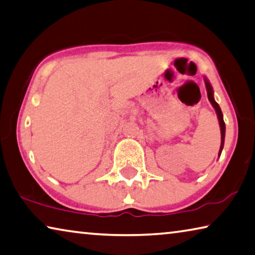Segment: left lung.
<instances>
[{
    "label": "left lung",
    "instance_id": "obj_1",
    "mask_svg": "<svg viewBox=\"0 0 255 255\" xmlns=\"http://www.w3.org/2000/svg\"><path fill=\"white\" fill-rule=\"evenodd\" d=\"M204 83H205V87H207V92H208V99L210 102H211L212 107L215 108V110L217 112V116H218V120H219V125H220V131H221V145H220V149H219V153H218V155L220 156L221 152H222V148H224V144H225V134H226V125H225V121H224V116H222V112H221V109L219 107V104H218L215 98H213V90H212V86L211 84L209 83V80L207 79V77H204Z\"/></svg>",
    "mask_w": 255,
    "mask_h": 255
}]
</instances>
